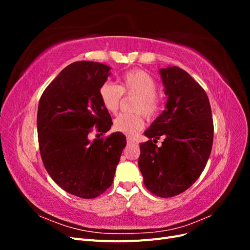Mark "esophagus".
Returning a JSON list of instances; mask_svg holds the SVG:
<instances>
[{
    "label": "esophagus",
    "mask_w": 250,
    "mask_h": 250,
    "mask_svg": "<svg viewBox=\"0 0 250 250\" xmlns=\"http://www.w3.org/2000/svg\"><path fill=\"white\" fill-rule=\"evenodd\" d=\"M135 143H137V142H135L132 138H130V137L127 138V144H128V145H132V144H135Z\"/></svg>",
    "instance_id": "obj_1"
}]
</instances>
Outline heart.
I'll use <instances>...</instances> for the list:
<instances>
[{
    "mask_svg": "<svg viewBox=\"0 0 250 250\" xmlns=\"http://www.w3.org/2000/svg\"><path fill=\"white\" fill-rule=\"evenodd\" d=\"M157 83L151 75L143 70L134 69L124 73L119 84L106 81L99 88V98L104 108L111 113L119 110L123 95L135 97L132 102V113H122L113 122V129L128 137H134L143 129L145 120L155 118L163 107L162 97L156 93Z\"/></svg>",
    "mask_w": 250,
    "mask_h": 250,
    "instance_id": "b5f03b06",
    "label": "heart"
}]
</instances>
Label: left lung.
Wrapping results in <instances>:
<instances>
[{
  "instance_id": "1",
  "label": "left lung",
  "mask_w": 250,
  "mask_h": 250,
  "mask_svg": "<svg viewBox=\"0 0 250 250\" xmlns=\"http://www.w3.org/2000/svg\"><path fill=\"white\" fill-rule=\"evenodd\" d=\"M160 73L168 101L145 131L149 141L140 145L139 168L147 190L168 198L188 190L201 175L213 146L214 123L208 97L198 82L178 66ZM162 135L165 140L157 147Z\"/></svg>"
}]
</instances>
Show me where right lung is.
Listing matches in <instances>:
<instances>
[{"label": "right lung", "instance_id": "add662e5", "mask_svg": "<svg viewBox=\"0 0 250 250\" xmlns=\"http://www.w3.org/2000/svg\"><path fill=\"white\" fill-rule=\"evenodd\" d=\"M109 70L106 64L86 60L71 63L43 90L37 110L44 168L62 190L84 199L98 197L111 186L126 146L121 132L88 139L93 127L105 133L112 125L99 98Z\"/></svg>", "mask_w": 250, "mask_h": 250}]
</instances>
